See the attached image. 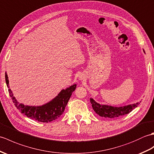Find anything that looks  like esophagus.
<instances>
[{"instance_id": "obj_1", "label": "esophagus", "mask_w": 154, "mask_h": 154, "mask_svg": "<svg viewBox=\"0 0 154 154\" xmlns=\"http://www.w3.org/2000/svg\"><path fill=\"white\" fill-rule=\"evenodd\" d=\"M79 78H80V80H82L83 79V76H82V75H80V77H79Z\"/></svg>"}]
</instances>
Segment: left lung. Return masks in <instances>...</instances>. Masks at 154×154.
<instances>
[{
  "instance_id": "8db88e82",
  "label": "left lung",
  "mask_w": 154,
  "mask_h": 154,
  "mask_svg": "<svg viewBox=\"0 0 154 154\" xmlns=\"http://www.w3.org/2000/svg\"><path fill=\"white\" fill-rule=\"evenodd\" d=\"M144 52L145 53L144 50ZM90 102L92 108L97 115H100V117L110 119L117 118L120 116L129 113L140 103L139 102H137L136 103L121 106V107H114L111 105L98 103L93 98H90Z\"/></svg>"
}]
</instances>
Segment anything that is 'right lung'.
Wrapping results in <instances>:
<instances>
[{"label": "right lung", "instance_id": "1", "mask_svg": "<svg viewBox=\"0 0 154 154\" xmlns=\"http://www.w3.org/2000/svg\"><path fill=\"white\" fill-rule=\"evenodd\" d=\"M5 80L13 103L20 112L33 120L42 122L53 121L63 113L72 94L76 88V84H73L66 89H63L55 97L42 105H26L20 103L14 96L12 90L10 89L8 77L6 72H5Z\"/></svg>", "mask_w": 154, "mask_h": 154}]
</instances>
